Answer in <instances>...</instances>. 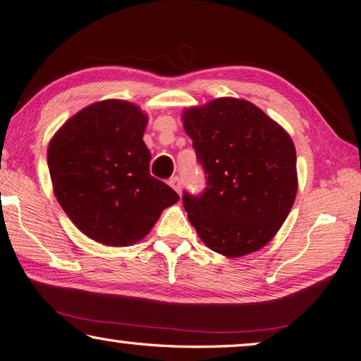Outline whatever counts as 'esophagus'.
<instances>
[{
    "label": "esophagus",
    "mask_w": 361,
    "mask_h": 361,
    "mask_svg": "<svg viewBox=\"0 0 361 361\" xmlns=\"http://www.w3.org/2000/svg\"><path fill=\"white\" fill-rule=\"evenodd\" d=\"M169 185H171L176 192H178L179 195H180V192H182V185H180V179H179V176H174V178H171L169 179Z\"/></svg>",
    "instance_id": "esophagus-1"
}]
</instances>
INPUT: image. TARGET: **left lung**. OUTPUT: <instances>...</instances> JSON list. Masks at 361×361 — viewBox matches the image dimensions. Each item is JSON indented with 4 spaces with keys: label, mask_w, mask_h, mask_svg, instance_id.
Instances as JSON below:
<instances>
[{
    "label": "left lung",
    "mask_w": 361,
    "mask_h": 361,
    "mask_svg": "<svg viewBox=\"0 0 361 361\" xmlns=\"http://www.w3.org/2000/svg\"><path fill=\"white\" fill-rule=\"evenodd\" d=\"M182 119L206 174L200 195L183 192L190 223L210 250L228 257L262 248L295 200L294 142L247 100L216 99L190 108Z\"/></svg>",
    "instance_id": "left-lung-1"
}]
</instances>
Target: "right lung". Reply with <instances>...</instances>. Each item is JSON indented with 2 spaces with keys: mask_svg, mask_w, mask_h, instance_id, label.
<instances>
[{
  "mask_svg": "<svg viewBox=\"0 0 361 361\" xmlns=\"http://www.w3.org/2000/svg\"><path fill=\"white\" fill-rule=\"evenodd\" d=\"M147 118L124 100L86 106L49 146L54 195L90 239L110 247L141 240L179 195L149 171Z\"/></svg>",
  "mask_w": 361,
  "mask_h": 361,
  "instance_id": "add662e5",
  "label": "right lung"
}]
</instances>
